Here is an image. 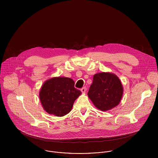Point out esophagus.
Listing matches in <instances>:
<instances>
[{
	"label": "esophagus",
	"mask_w": 158,
	"mask_h": 158,
	"mask_svg": "<svg viewBox=\"0 0 158 158\" xmlns=\"http://www.w3.org/2000/svg\"><path fill=\"white\" fill-rule=\"evenodd\" d=\"M81 92H82V93H83V94L86 93V87H83V88H81Z\"/></svg>",
	"instance_id": "34e87169"
}]
</instances>
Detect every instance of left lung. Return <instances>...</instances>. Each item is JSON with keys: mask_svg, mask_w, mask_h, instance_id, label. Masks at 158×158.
<instances>
[{"mask_svg": "<svg viewBox=\"0 0 158 158\" xmlns=\"http://www.w3.org/2000/svg\"><path fill=\"white\" fill-rule=\"evenodd\" d=\"M123 92L122 83L116 75L101 72L94 75L88 95L97 108L106 111L119 104Z\"/></svg>", "mask_w": 158, "mask_h": 158, "instance_id": "8db88e82", "label": "left lung"}]
</instances>
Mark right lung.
Returning a JSON list of instances; mask_svg holds the SVG:
<instances>
[{"mask_svg":"<svg viewBox=\"0 0 158 158\" xmlns=\"http://www.w3.org/2000/svg\"><path fill=\"white\" fill-rule=\"evenodd\" d=\"M74 81L68 77H53L44 82L40 98L45 111L62 117L69 113L81 92L74 88Z\"/></svg>","mask_w":158,"mask_h":158,"instance_id":"right-lung-1","label":"right lung"}]
</instances>
